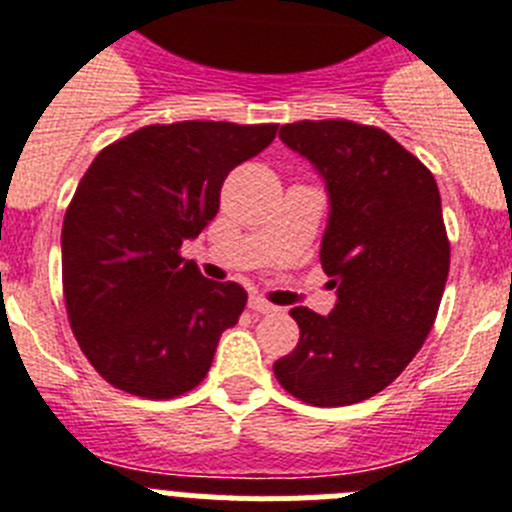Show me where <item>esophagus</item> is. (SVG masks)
Segmentation results:
<instances>
[{"label":"esophagus","mask_w":512,"mask_h":512,"mask_svg":"<svg viewBox=\"0 0 512 512\" xmlns=\"http://www.w3.org/2000/svg\"><path fill=\"white\" fill-rule=\"evenodd\" d=\"M248 307H251L253 312H259V315H266V312H277V307L271 305V302H266L264 297H251V300H248Z\"/></svg>","instance_id":"1"}]
</instances>
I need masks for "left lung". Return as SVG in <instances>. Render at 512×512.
<instances>
[{"label":"left lung","mask_w":512,"mask_h":512,"mask_svg":"<svg viewBox=\"0 0 512 512\" xmlns=\"http://www.w3.org/2000/svg\"><path fill=\"white\" fill-rule=\"evenodd\" d=\"M279 138L325 179L330 200L320 264L336 289L325 315L292 307L295 351L279 384L315 408L374 397L428 338L451 248L433 174L390 133L351 120H300Z\"/></svg>","instance_id":"obj_1"}]
</instances>
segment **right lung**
<instances>
[{
  "label": "right lung",
  "instance_id": "1",
  "mask_svg": "<svg viewBox=\"0 0 512 512\" xmlns=\"http://www.w3.org/2000/svg\"><path fill=\"white\" fill-rule=\"evenodd\" d=\"M274 135L277 125H146L81 176L61 230L63 300L81 351L112 387L169 400L210 372L248 295L202 277L179 248L217 215L225 176Z\"/></svg>",
  "mask_w": 512,
  "mask_h": 512
}]
</instances>
